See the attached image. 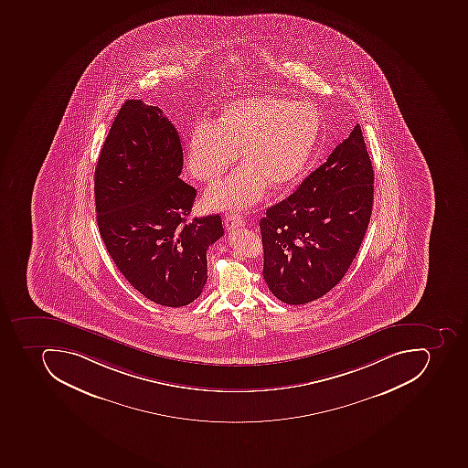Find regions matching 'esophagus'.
I'll return each instance as SVG.
<instances>
[{"mask_svg": "<svg viewBox=\"0 0 468 468\" xmlns=\"http://www.w3.org/2000/svg\"><path fill=\"white\" fill-rule=\"evenodd\" d=\"M243 225H245V218L240 214H230V216L226 218L225 228L228 230H233V229L240 228Z\"/></svg>", "mask_w": 468, "mask_h": 468, "instance_id": "esophagus-1", "label": "esophagus"}]
</instances>
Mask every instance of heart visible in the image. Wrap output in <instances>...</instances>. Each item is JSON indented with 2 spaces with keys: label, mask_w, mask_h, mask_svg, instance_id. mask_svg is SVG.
<instances>
[{
  "label": "heart",
  "mask_w": 468,
  "mask_h": 468,
  "mask_svg": "<svg viewBox=\"0 0 468 468\" xmlns=\"http://www.w3.org/2000/svg\"><path fill=\"white\" fill-rule=\"evenodd\" d=\"M321 131V115L309 101L258 94L226 106L220 121L192 128L188 166L199 181L220 178L238 159L245 162L207 192L214 208H243L261 198L267 184L286 186L308 162Z\"/></svg>",
  "instance_id": "1"
}]
</instances>
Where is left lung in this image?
Wrapping results in <instances>:
<instances>
[{"mask_svg": "<svg viewBox=\"0 0 468 468\" xmlns=\"http://www.w3.org/2000/svg\"><path fill=\"white\" fill-rule=\"evenodd\" d=\"M374 167L360 125L260 221L262 276L277 299L315 301L337 286L357 255L374 206Z\"/></svg>", "mask_w": 468, "mask_h": 468, "instance_id": "1", "label": "left lung"}]
</instances>
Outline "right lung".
Segmentation results:
<instances>
[{"instance_id": "add662e5", "label": "right lung", "mask_w": 468, "mask_h": 468, "mask_svg": "<svg viewBox=\"0 0 468 468\" xmlns=\"http://www.w3.org/2000/svg\"><path fill=\"white\" fill-rule=\"evenodd\" d=\"M178 131L157 106L130 99L109 130L96 171L99 232L131 286L181 308L207 282V250L223 236L218 214L188 220L196 188L179 178Z\"/></svg>"}]
</instances>
